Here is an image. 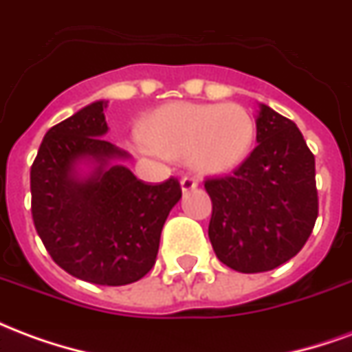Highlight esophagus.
<instances>
[{"mask_svg": "<svg viewBox=\"0 0 352 352\" xmlns=\"http://www.w3.org/2000/svg\"><path fill=\"white\" fill-rule=\"evenodd\" d=\"M198 186V181L194 179V177L190 175H184L183 179H181V188H183V192H188V190H194Z\"/></svg>", "mask_w": 352, "mask_h": 352, "instance_id": "obj_1", "label": "esophagus"}]
</instances>
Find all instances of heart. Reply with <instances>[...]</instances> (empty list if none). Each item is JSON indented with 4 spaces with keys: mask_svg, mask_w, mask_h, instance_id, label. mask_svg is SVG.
Wrapping results in <instances>:
<instances>
[{
    "mask_svg": "<svg viewBox=\"0 0 352 352\" xmlns=\"http://www.w3.org/2000/svg\"><path fill=\"white\" fill-rule=\"evenodd\" d=\"M141 133V153L186 158L198 171L222 173L247 158L254 141V120L236 103L175 101L154 109Z\"/></svg>",
    "mask_w": 352,
    "mask_h": 352,
    "instance_id": "obj_1",
    "label": "heart"
}]
</instances>
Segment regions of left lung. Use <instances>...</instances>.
<instances>
[{"instance_id":"obj_1","label":"left lung","mask_w":352,"mask_h":352,"mask_svg":"<svg viewBox=\"0 0 352 352\" xmlns=\"http://www.w3.org/2000/svg\"><path fill=\"white\" fill-rule=\"evenodd\" d=\"M256 141L232 175L207 177L209 239L241 273L270 272L302 251L318 214L315 156L292 120L260 105Z\"/></svg>"}]
</instances>
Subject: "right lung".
<instances>
[{
    "mask_svg": "<svg viewBox=\"0 0 352 352\" xmlns=\"http://www.w3.org/2000/svg\"><path fill=\"white\" fill-rule=\"evenodd\" d=\"M107 101L90 103L52 126L30 171L32 217L50 258L94 285H130L153 270L169 211L181 199L175 177L145 183L113 158L128 154L105 141ZM80 160L96 162L87 179Z\"/></svg>",
    "mask_w": 352,
    "mask_h": 352,
    "instance_id": "right-lung-1",
    "label": "right lung"
}]
</instances>
